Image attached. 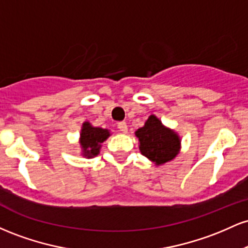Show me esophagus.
<instances>
[{
    "label": "esophagus",
    "instance_id": "esophagus-1",
    "mask_svg": "<svg viewBox=\"0 0 248 248\" xmlns=\"http://www.w3.org/2000/svg\"><path fill=\"white\" fill-rule=\"evenodd\" d=\"M118 129L120 130L121 133H127L128 128H127V124L124 121H120L118 122Z\"/></svg>",
    "mask_w": 248,
    "mask_h": 248
}]
</instances>
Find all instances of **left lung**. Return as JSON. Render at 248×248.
Listing matches in <instances>:
<instances>
[{
    "mask_svg": "<svg viewBox=\"0 0 248 248\" xmlns=\"http://www.w3.org/2000/svg\"><path fill=\"white\" fill-rule=\"evenodd\" d=\"M135 135L140 141L142 155L156 164L166 163L177 155L178 136L175 132L164 127L155 115H150L144 126L136 130Z\"/></svg>",
    "mask_w": 248,
    "mask_h": 248,
    "instance_id": "8db88e82",
    "label": "left lung"
}]
</instances>
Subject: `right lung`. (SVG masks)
<instances>
[{
  "label": "right lung",
  "mask_w": 248,
  "mask_h": 248,
  "mask_svg": "<svg viewBox=\"0 0 248 248\" xmlns=\"http://www.w3.org/2000/svg\"><path fill=\"white\" fill-rule=\"evenodd\" d=\"M80 136L84 155L87 157H92V156L98 155L101 143L109 136V132L99 127H92L88 122H85L82 124Z\"/></svg>",
  "instance_id": "right-lung-1"
}]
</instances>
